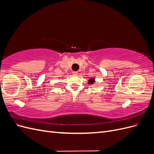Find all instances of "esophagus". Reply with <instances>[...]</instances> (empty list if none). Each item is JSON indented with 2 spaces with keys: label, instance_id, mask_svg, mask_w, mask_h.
<instances>
[{
  "label": "esophagus",
  "instance_id": "obj_1",
  "mask_svg": "<svg viewBox=\"0 0 154 154\" xmlns=\"http://www.w3.org/2000/svg\"><path fill=\"white\" fill-rule=\"evenodd\" d=\"M78 72L77 71H73L72 72V74H73V75H74V76L78 75Z\"/></svg>",
  "mask_w": 154,
  "mask_h": 154
}]
</instances>
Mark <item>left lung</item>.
<instances>
[{"instance_id": "1", "label": "left lung", "mask_w": 154, "mask_h": 154, "mask_svg": "<svg viewBox=\"0 0 154 154\" xmlns=\"http://www.w3.org/2000/svg\"><path fill=\"white\" fill-rule=\"evenodd\" d=\"M95 78H91V79H89V80H88V82H87V83L88 85H92V84H94V83H95Z\"/></svg>"}]
</instances>
